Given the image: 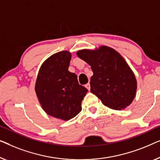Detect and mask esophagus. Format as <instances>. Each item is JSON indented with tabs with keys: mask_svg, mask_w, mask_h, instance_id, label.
Returning a JSON list of instances; mask_svg holds the SVG:
<instances>
[{
	"mask_svg": "<svg viewBox=\"0 0 160 160\" xmlns=\"http://www.w3.org/2000/svg\"><path fill=\"white\" fill-rule=\"evenodd\" d=\"M85 87L86 88H87L88 90V91H90V89H91V85H90L89 82L87 83V84L85 85Z\"/></svg>",
	"mask_w": 160,
	"mask_h": 160,
	"instance_id": "34e87169",
	"label": "esophagus"
}]
</instances>
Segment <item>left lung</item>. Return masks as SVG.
<instances>
[{
    "instance_id": "obj_1",
    "label": "left lung",
    "mask_w": 160,
    "mask_h": 160,
    "mask_svg": "<svg viewBox=\"0 0 160 160\" xmlns=\"http://www.w3.org/2000/svg\"><path fill=\"white\" fill-rule=\"evenodd\" d=\"M77 56L91 66L93 72L91 92L103 105L121 110L132 102L137 91L136 76L118 51L102 46L94 50L78 51Z\"/></svg>"
}]
</instances>
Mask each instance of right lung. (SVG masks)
<instances>
[{
	"mask_svg": "<svg viewBox=\"0 0 160 160\" xmlns=\"http://www.w3.org/2000/svg\"><path fill=\"white\" fill-rule=\"evenodd\" d=\"M71 53L62 51L48 57L38 72L35 91L42 109L48 115L67 121L82 110L88 91L79 85L78 76L68 70Z\"/></svg>",
	"mask_w": 160,
	"mask_h": 160,
	"instance_id": "add662e5",
	"label": "right lung"
}]
</instances>
